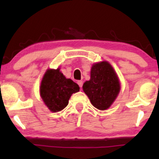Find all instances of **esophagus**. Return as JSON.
Listing matches in <instances>:
<instances>
[{
	"mask_svg": "<svg viewBox=\"0 0 159 159\" xmlns=\"http://www.w3.org/2000/svg\"><path fill=\"white\" fill-rule=\"evenodd\" d=\"M77 83H78V84L79 85V87L81 88L82 86H83V81H78Z\"/></svg>",
	"mask_w": 159,
	"mask_h": 159,
	"instance_id": "1",
	"label": "esophagus"
}]
</instances>
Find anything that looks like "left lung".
Segmentation results:
<instances>
[{
    "mask_svg": "<svg viewBox=\"0 0 159 159\" xmlns=\"http://www.w3.org/2000/svg\"><path fill=\"white\" fill-rule=\"evenodd\" d=\"M120 88L117 75L106 61L93 66L90 80L83 85V90L92 105L99 110H106L112 105L119 93Z\"/></svg>",
    "mask_w": 159,
    "mask_h": 159,
    "instance_id": "left-lung-1",
    "label": "left lung"
}]
</instances>
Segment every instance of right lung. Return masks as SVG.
<instances>
[{
  "label": "right lung",
  "mask_w": 159,
  "mask_h": 159,
  "mask_svg": "<svg viewBox=\"0 0 159 159\" xmlns=\"http://www.w3.org/2000/svg\"><path fill=\"white\" fill-rule=\"evenodd\" d=\"M79 90V86L66 78L59 69H48L42 81L40 95L47 107L53 112H57L67 106L72 94Z\"/></svg>",
  "instance_id": "obj_1"
}]
</instances>
